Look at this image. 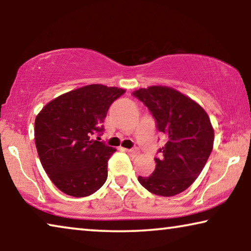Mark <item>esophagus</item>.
Listing matches in <instances>:
<instances>
[{
  "mask_svg": "<svg viewBox=\"0 0 251 251\" xmlns=\"http://www.w3.org/2000/svg\"><path fill=\"white\" fill-rule=\"evenodd\" d=\"M125 151L128 154H130V155H136V154H138V150H137V149H130V150L126 149Z\"/></svg>",
  "mask_w": 251,
  "mask_h": 251,
  "instance_id": "1",
  "label": "esophagus"
}]
</instances>
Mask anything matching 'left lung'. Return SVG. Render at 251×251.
I'll use <instances>...</instances> for the list:
<instances>
[{"label":"left lung","instance_id":"8db88e82","mask_svg":"<svg viewBox=\"0 0 251 251\" xmlns=\"http://www.w3.org/2000/svg\"><path fill=\"white\" fill-rule=\"evenodd\" d=\"M132 95L143 101L168 138L155 170L138 181L151 193L174 197L191 186L214 147V128L207 112L187 96L164 85L140 88Z\"/></svg>","mask_w":251,"mask_h":251}]
</instances>
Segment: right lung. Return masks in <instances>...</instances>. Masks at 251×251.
Segmentation results:
<instances>
[{"mask_svg":"<svg viewBox=\"0 0 251 251\" xmlns=\"http://www.w3.org/2000/svg\"><path fill=\"white\" fill-rule=\"evenodd\" d=\"M126 90L89 84L58 96L35 119V145L51 181L74 198L88 197L107 179V161L115 149L94 139L109 106Z\"/></svg>","mask_w":251,"mask_h":251,"instance_id":"obj_1","label":"right lung"}]
</instances>
